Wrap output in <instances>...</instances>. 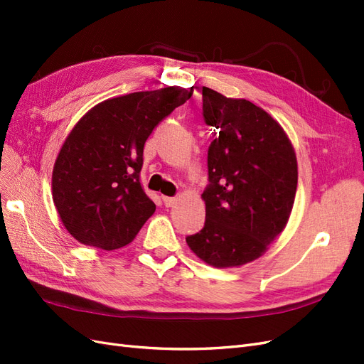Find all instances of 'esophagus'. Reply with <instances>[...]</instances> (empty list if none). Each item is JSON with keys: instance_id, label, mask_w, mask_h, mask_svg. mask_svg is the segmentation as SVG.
<instances>
[{"instance_id": "esophagus-1", "label": "esophagus", "mask_w": 364, "mask_h": 364, "mask_svg": "<svg viewBox=\"0 0 364 364\" xmlns=\"http://www.w3.org/2000/svg\"><path fill=\"white\" fill-rule=\"evenodd\" d=\"M162 202H164V205L167 206V208H171V206H174L176 203H178V199H176V197L162 196Z\"/></svg>"}]
</instances>
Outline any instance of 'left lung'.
<instances>
[{"label": "left lung", "mask_w": 364, "mask_h": 364, "mask_svg": "<svg viewBox=\"0 0 364 364\" xmlns=\"http://www.w3.org/2000/svg\"><path fill=\"white\" fill-rule=\"evenodd\" d=\"M208 150L205 226L186 237L194 255L217 269L258 259L289 223L297 186L294 147L282 126L245 98L205 87Z\"/></svg>", "instance_id": "1"}]
</instances>
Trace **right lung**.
Listing matches in <instances>:
<instances>
[{"instance_id": "1", "label": "right lung", "mask_w": 364, "mask_h": 364, "mask_svg": "<svg viewBox=\"0 0 364 364\" xmlns=\"http://www.w3.org/2000/svg\"><path fill=\"white\" fill-rule=\"evenodd\" d=\"M193 91L168 86L107 98L77 121L54 162L51 193L62 225L79 243L124 247L155 213L139 183L144 144Z\"/></svg>"}]
</instances>
